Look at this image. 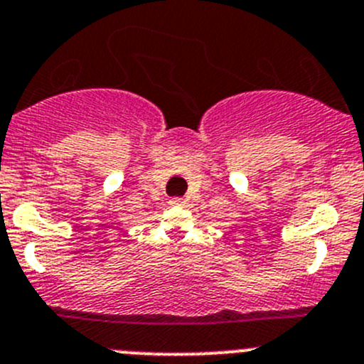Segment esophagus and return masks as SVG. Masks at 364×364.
I'll return each instance as SVG.
<instances>
[{"label": "esophagus", "instance_id": "esophagus-1", "mask_svg": "<svg viewBox=\"0 0 364 364\" xmlns=\"http://www.w3.org/2000/svg\"><path fill=\"white\" fill-rule=\"evenodd\" d=\"M185 199H183V198H172L171 199V205L172 206H183V205H185Z\"/></svg>", "mask_w": 364, "mask_h": 364}]
</instances>
